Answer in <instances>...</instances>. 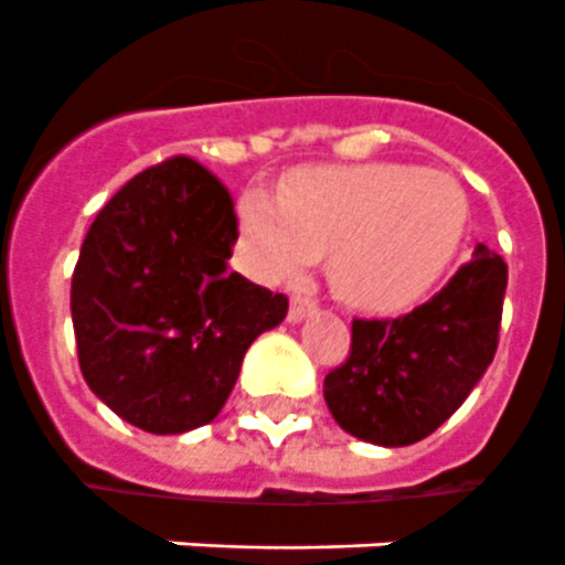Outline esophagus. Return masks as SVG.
Masks as SVG:
<instances>
[{
  "label": "esophagus",
  "mask_w": 565,
  "mask_h": 565,
  "mask_svg": "<svg viewBox=\"0 0 565 565\" xmlns=\"http://www.w3.org/2000/svg\"><path fill=\"white\" fill-rule=\"evenodd\" d=\"M315 309H318V303H315V300H309L306 295H291V306H288V320H291V323H300V320L309 318Z\"/></svg>",
  "instance_id": "1"
}]
</instances>
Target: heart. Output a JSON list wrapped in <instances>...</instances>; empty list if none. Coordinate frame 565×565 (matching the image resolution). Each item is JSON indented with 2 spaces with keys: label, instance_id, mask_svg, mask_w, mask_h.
I'll return each instance as SVG.
<instances>
[{
  "label": "heart",
  "instance_id": "1",
  "mask_svg": "<svg viewBox=\"0 0 565 565\" xmlns=\"http://www.w3.org/2000/svg\"><path fill=\"white\" fill-rule=\"evenodd\" d=\"M469 201L444 171L399 162L315 166L286 180L282 198L247 189L238 238L262 282H291L329 254V282L347 303L394 311L449 268L463 242Z\"/></svg>",
  "mask_w": 565,
  "mask_h": 565
}]
</instances>
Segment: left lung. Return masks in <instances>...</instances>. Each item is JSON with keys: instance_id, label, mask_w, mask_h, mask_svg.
<instances>
[{"instance_id": "left-lung-1", "label": "left lung", "mask_w": 565, "mask_h": 565, "mask_svg": "<svg viewBox=\"0 0 565 565\" xmlns=\"http://www.w3.org/2000/svg\"><path fill=\"white\" fill-rule=\"evenodd\" d=\"M508 265L484 245L428 303L394 320H353V344L323 379L347 435L411 446L444 426L499 347Z\"/></svg>"}]
</instances>
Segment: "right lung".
Wrapping results in <instances>:
<instances>
[{"mask_svg": "<svg viewBox=\"0 0 565 565\" xmlns=\"http://www.w3.org/2000/svg\"><path fill=\"white\" fill-rule=\"evenodd\" d=\"M233 198L189 157L151 166L104 204L72 274L89 391L125 423L183 435L218 417L247 347L288 297L227 270Z\"/></svg>", "mask_w": 565, "mask_h": 565, "instance_id": "add662e5", "label": "right lung"}]
</instances>
